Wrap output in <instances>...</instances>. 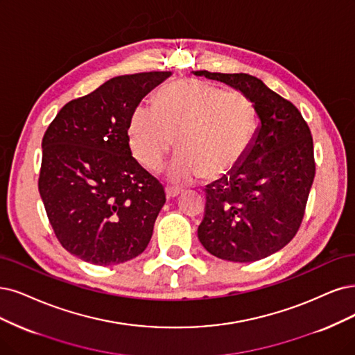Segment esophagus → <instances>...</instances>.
<instances>
[{
  "label": "esophagus",
  "instance_id": "obj_1",
  "mask_svg": "<svg viewBox=\"0 0 355 355\" xmlns=\"http://www.w3.org/2000/svg\"><path fill=\"white\" fill-rule=\"evenodd\" d=\"M165 194H166L168 199H174V198H177V196L180 194V190L174 189V187H166L165 189Z\"/></svg>",
  "mask_w": 355,
  "mask_h": 355
}]
</instances>
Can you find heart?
<instances>
[{
  "mask_svg": "<svg viewBox=\"0 0 355 355\" xmlns=\"http://www.w3.org/2000/svg\"><path fill=\"white\" fill-rule=\"evenodd\" d=\"M254 102L241 90L182 78L162 86L155 108L139 105L128 124L130 149L136 159L157 171L175 144L180 152L168 168L174 184L231 173L247 156L256 136Z\"/></svg>",
  "mask_w": 355,
  "mask_h": 355,
  "instance_id": "obj_1",
  "label": "heart"
}]
</instances>
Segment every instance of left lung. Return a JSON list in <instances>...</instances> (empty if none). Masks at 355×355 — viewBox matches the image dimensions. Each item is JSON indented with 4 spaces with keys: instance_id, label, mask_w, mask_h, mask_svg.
I'll return each instance as SVG.
<instances>
[{
    "instance_id": "8db88e82",
    "label": "left lung",
    "mask_w": 355,
    "mask_h": 355,
    "mask_svg": "<svg viewBox=\"0 0 355 355\" xmlns=\"http://www.w3.org/2000/svg\"><path fill=\"white\" fill-rule=\"evenodd\" d=\"M244 92L260 125L244 161L206 187L198 237L230 261H256L281 250L303 222L316 174L313 137L295 105L245 73L194 71Z\"/></svg>"
}]
</instances>
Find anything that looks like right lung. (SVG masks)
<instances>
[{"label": "right lung", "instance_id": "obj_1", "mask_svg": "<svg viewBox=\"0 0 355 355\" xmlns=\"http://www.w3.org/2000/svg\"><path fill=\"white\" fill-rule=\"evenodd\" d=\"M171 71L125 74L65 103L42 139L37 189L61 245L110 266L148 247L165 190L133 156V111Z\"/></svg>", "mask_w": 355, "mask_h": 355}]
</instances>
